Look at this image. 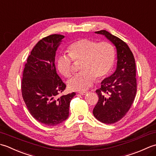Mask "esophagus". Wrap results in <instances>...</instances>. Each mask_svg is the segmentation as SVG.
Masks as SVG:
<instances>
[{"label": "esophagus", "mask_w": 156, "mask_h": 156, "mask_svg": "<svg viewBox=\"0 0 156 156\" xmlns=\"http://www.w3.org/2000/svg\"><path fill=\"white\" fill-rule=\"evenodd\" d=\"M78 93L81 95H85L88 93L87 91H82V92H78Z\"/></svg>", "instance_id": "34e87169"}]
</instances>
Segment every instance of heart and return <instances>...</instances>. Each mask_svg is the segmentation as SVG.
Masks as SVG:
<instances>
[{
    "instance_id": "obj_1",
    "label": "heart",
    "mask_w": 156,
    "mask_h": 156,
    "mask_svg": "<svg viewBox=\"0 0 156 156\" xmlns=\"http://www.w3.org/2000/svg\"><path fill=\"white\" fill-rule=\"evenodd\" d=\"M68 55H59L56 65L58 71L65 77L72 74V62L81 59L82 72L69 79L68 82L72 90H87L94 82L105 78L111 72L115 60V49L111 43H97L89 39H80L72 43L68 48Z\"/></svg>"
}]
</instances>
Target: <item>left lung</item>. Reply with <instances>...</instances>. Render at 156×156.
I'll use <instances>...</instances> for the list:
<instances>
[{
	"instance_id": "1",
	"label": "left lung",
	"mask_w": 156,
	"mask_h": 156,
	"mask_svg": "<svg viewBox=\"0 0 156 156\" xmlns=\"http://www.w3.org/2000/svg\"><path fill=\"white\" fill-rule=\"evenodd\" d=\"M95 33L105 36L117 49V68L102 81L101 87L96 90L98 101L93 109V115L99 121L112 124L125 117L136 95L135 58L127 44L121 39L106 30Z\"/></svg>"
}]
</instances>
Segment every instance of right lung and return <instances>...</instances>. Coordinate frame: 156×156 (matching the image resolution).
Here are the masks:
<instances>
[{"instance_id": "obj_1", "label": "right lung", "mask_w": 156, "mask_h": 156, "mask_svg": "<svg viewBox=\"0 0 156 156\" xmlns=\"http://www.w3.org/2000/svg\"><path fill=\"white\" fill-rule=\"evenodd\" d=\"M63 38L64 35L54 34L39 41L23 70V100L33 117L48 126H55L68 119L69 103L76 95L72 92L58 98L66 87L55 66V52Z\"/></svg>"}]
</instances>
